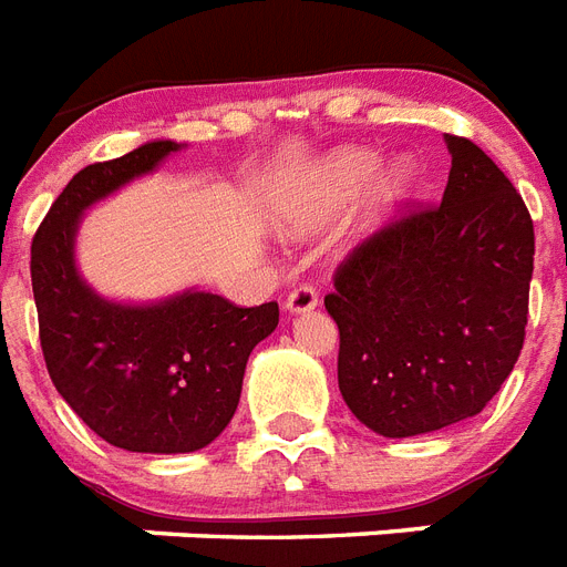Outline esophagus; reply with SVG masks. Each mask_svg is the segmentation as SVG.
I'll list each match as a JSON object with an SVG mask.
<instances>
[{"label":"esophagus","mask_w":567,"mask_h":567,"mask_svg":"<svg viewBox=\"0 0 567 567\" xmlns=\"http://www.w3.org/2000/svg\"><path fill=\"white\" fill-rule=\"evenodd\" d=\"M319 305V292L310 284H301L287 296V310L289 312H310L312 307Z\"/></svg>","instance_id":"obj_1"}]
</instances>
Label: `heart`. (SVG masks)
<instances>
[{"mask_svg":"<svg viewBox=\"0 0 567 567\" xmlns=\"http://www.w3.org/2000/svg\"><path fill=\"white\" fill-rule=\"evenodd\" d=\"M374 169H378V157H374V152H365V148H348V152H339V155L330 157L328 163H321L305 187L298 189L296 210H292L298 225L310 228V225L330 219L339 207H346L360 193V187L374 175ZM410 184L412 163H389L383 175H380L378 189H374V202L378 205H392V202L404 196Z\"/></svg>","mask_w":567,"mask_h":567,"instance_id":"obj_1","label":"heart"}]
</instances>
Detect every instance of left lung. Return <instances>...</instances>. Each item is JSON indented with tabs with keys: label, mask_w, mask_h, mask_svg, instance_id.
I'll return each mask as SVG.
<instances>
[{
	"label": "left lung",
	"mask_w": 567,
	"mask_h": 567,
	"mask_svg": "<svg viewBox=\"0 0 567 567\" xmlns=\"http://www.w3.org/2000/svg\"><path fill=\"white\" fill-rule=\"evenodd\" d=\"M442 202L410 205L357 243L324 307L339 328V392L380 436L477 415L524 348L533 219L513 181L447 134Z\"/></svg>",
	"instance_id": "left-lung-1"
}]
</instances>
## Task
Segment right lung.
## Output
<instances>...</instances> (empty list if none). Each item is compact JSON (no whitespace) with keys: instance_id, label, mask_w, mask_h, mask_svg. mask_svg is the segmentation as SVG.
Returning <instances> with one entry per match:
<instances>
[{"instance_id":"1","label":"right lung","mask_w":567,"mask_h":567,"mask_svg":"<svg viewBox=\"0 0 567 567\" xmlns=\"http://www.w3.org/2000/svg\"><path fill=\"white\" fill-rule=\"evenodd\" d=\"M157 140L90 163L52 202L31 239L40 348L61 398L96 436L137 454H189L228 427L248 354L278 328V305L237 307L184 292L152 307L99 298L81 280L72 243L84 207L175 152Z\"/></svg>"}]
</instances>
